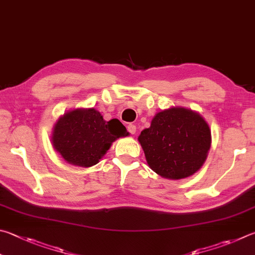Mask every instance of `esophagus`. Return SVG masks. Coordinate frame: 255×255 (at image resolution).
<instances>
[{
    "label": "esophagus",
    "instance_id": "34e87169",
    "mask_svg": "<svg viewBox=\"0 0 255 255\" xmlns=\"http://www.w3.org/2000/svg\"><path fill=\"white\" fill-rule=\"evenodd\" d=\"M127 129H128V131L131 133V135H133V133L136 132V126H135V125H131V124H130V125H128V126H127Z\"/></svg>",
    "mask_w": 255,
    "mask_h": 255
}]
</instances>
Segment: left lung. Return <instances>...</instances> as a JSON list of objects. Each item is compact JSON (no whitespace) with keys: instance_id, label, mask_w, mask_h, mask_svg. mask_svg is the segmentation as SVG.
<instances>
[{"instance_id":"8db88e82","label":"left lung","mask_w":255,"mask_h":255,"mask_svg":"<svg viewBox=\"0 0 255 255\" xmlns=\"http://www.w3.org/2000/svg\"><path fill=\"white\" fill-rule=\"evenodd\" d=\"M147 164L168 179H183L200 170L211 148L206 120L192 109L170 107L157 113L138 137Z\"/></svg>"}]
</instances>
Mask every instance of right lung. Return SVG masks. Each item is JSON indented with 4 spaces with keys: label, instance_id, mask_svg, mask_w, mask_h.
I'll list each match as a JSON object with an SVG mask.
<instances>
[{
    "label": "right lung",
    "instance_id": "1",
    "mask_svg": "<svg viewBox=\"0 0 255 255\" xmlns=\"http://www.w3.org/2000/svg\"><path fill=\"white\" fill-rule=\"evenodd\" d=\"M126 136L129 132L118 119L106 122L95 108H78L57 120L51 142L67 163L91 167L99 163L115 140Z\"/></svg>",
    "mask_w": 255,
    "mask_h": 255
}]
</instances>
